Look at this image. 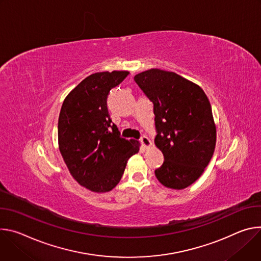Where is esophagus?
Listing matches in <instances>:
<instances>
[{"label": "esophagus", "mask_w": 261, "mask_h": 261, "mask_svg": "<svg viewBox=\"0 0 261 261\" xmlns=\"http://www.w3.org/2000/svg\"><path fill=\"white\" fill-rule=\"evenodd\" d=\"M140 142H141V144H142V147L144 148V149H147V148H149L150 146H151V141L149 140V138L148 137H146V136H142L141 137V139H140Z\"/></svg>", "instance_id": "esophagus-1"}]
</instances>
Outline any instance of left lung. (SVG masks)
I'll list each match as a JSON object with an SVG mask.
<instances>
[{"instance_id":"1","label":"left lung","mask_w":261,"mask_h":261,"mask_svg":"<svg viewBox=\"0 0 261 261\" xmlns=\"http://www.w3.org/2000/svg\"><path fill=\"white\" fill-rule=\"evenodd\" d=\"M134 80L153 102L154 143L164 154L155 176L167 188L186 189L202 175L215 151L211 102L198 85L175 72L152 68Z\"/></svg>"}]
</instances>
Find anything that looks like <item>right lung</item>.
<instances>
[{"instance_id":"right-lung-1","label":"right lung","mask_w":261,"mask_h":261,"mask_svg":"<svg viewBox=\"0 0 261 261\" xmlns=\"http://www.w3.org/2000/svg\"><path fill=\"white\" fill-rule=\"evenodd\" d=\"M128 71L96 72L83 80L63 101L58 141L71 176L95 193L113 190L120 181L128 159L139 151L140 143L125 140L108 112L110 90Z\"/></svg>"}]
</instances>
